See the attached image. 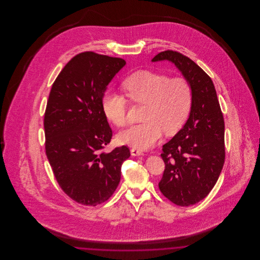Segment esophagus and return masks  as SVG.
<instances>
[{
    "label": "esophagus",
    "instance_id": "obj_1",
    "mask_svg": "<svg viewBox=\"0 0 260 260\" xmlns=\"http://www.w3.org/2000/svg\"><path fill=\"white\" fill-rule=\"evenodd\" d=\"M131 153H132L133 156H140V155H143V151L140 150V149L137 148L131 149Z\"/></svg>",
    "mask_w": 260,
    "mask_h": 260
}]
</instances>
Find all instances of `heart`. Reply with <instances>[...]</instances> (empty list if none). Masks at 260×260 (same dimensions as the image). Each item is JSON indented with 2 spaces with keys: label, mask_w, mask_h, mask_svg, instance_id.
I'll return each mask as SVG.
<instances>
[{
  "label": "heart",
  "mask_w": 260,
  "mask_h": 260,
  "mask_svg": "<svg viewBox=\"0 0 260 260\" xmlns=\"http://www.w3.org/2000/svg\"><path fill=\"white\" fill-rule=\"evenodd\" d=\"M126 96L136 104H146L142 120L122 132L121 143L135 148L154 146L162 136L175 135L185 124L191 111L193 90L183 77L170 78L167 74L150 70L136 71L123 82ZM128 101L115 91L107 90L102 99V109L112 124L123 127L128 123Z\"/></svg>",
  "instance_id": "heart-1"
}]
</instances>
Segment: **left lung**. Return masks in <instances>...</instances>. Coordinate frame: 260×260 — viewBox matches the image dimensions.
Instances as JSON below:
<instances>
[{
  "instance_id": "8db88e82",
  "label": "left lung",
  "mask_w": 260,
  "mask_h": 260,
  "mask_svg": "<svg viewBox=\"0 0 260 260\" xmlns=\"http://www.w3.org/2000/svg\"><path fill=\"white\" fill-rule=\"evenodd\" d=\"M160 60L174 63L193 90L186 124L161 149L165 171L159 182L166 198L188 207L206 198L220 175L225 161L224 119L214 85L199 65L174 50L161 51L152 59Z\"/></svg>"
}]
</instances>
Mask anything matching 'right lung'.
I'll list each match as a JSON object with an SVG mask.
<instances>
[{"label": "right lung", "mask_w": 260, "mask_h": 260, "mask_svg": "<svg viewBox=\"0 0 260 260\" xmlns=\"http://www.w3.org/2000/svg\"><path fill=\"white\" fill-rule=\"evenodd\" d=\"M124 64L123 58L81 52L64 66L50 89L44 119L46 154L64 193L84 206L111 197L122 164L131 156L125 145L104 152L113 133L102 99Z\"/></svg>", "instance_id": "add662e5"}]
</instances>
